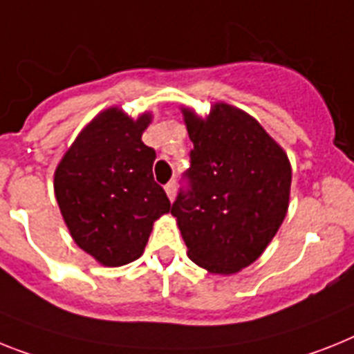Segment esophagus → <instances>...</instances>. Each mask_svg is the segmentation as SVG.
Listing matches in <instances>:
<instances>
[{"instance_id":"esophagus-1","label":"esophagus","mask_w":354,"mask_h":354,"mask_svg":"<svg viewBox=\"0 0 354 354\" xmlns=\"http://www.w3.org/2000/svg\"><path fill=\"white\" fill-rule=\"evenodd\" d=\"M165 192H167L169 200H174V196H176V182L172 180V182H169L167 185H165Z\"/></svg>"}]
</instances>
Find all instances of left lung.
<instances>
[{
    "label": "left lung",
    "mask_w": 354,
    "mask_h": 354,
    "mask_svg": "<svg viewBox=\"0 0 354 354\" xmlns=\"http://www.w3.org/2000/svg\"><path fill=\"white\" fill-rule=\"evenodd\" d=\"M191 167L171 214L189 257L212 273L254 263L288 210L292 167L261 124L241 109L216 104L207 118L183 109Z\"/></svg>",
    "instance_id": "8db88e82"
}]
</instances>
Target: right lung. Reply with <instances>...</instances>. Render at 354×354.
<instances>
[{
  "label": "right lung",
  "mask_w": 354,
  "mask_h": 354,
  "mask_svg": "<svg viewBox=\"0 0 354 354\" xmlns=\"http://www.w3.org/2000/svg\"><path fill=\"white\" fill-rule=\"evenodd\" d=\"M151 122L117 108L100 113L57 165L53 189L68 230L104 266H122L144 252L153 223L171 210L154 182L153 147L142 142Z\"/></svg>",
  "instance_id": "1"
}]
</instances>
